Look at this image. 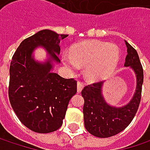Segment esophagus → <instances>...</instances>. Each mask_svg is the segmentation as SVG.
<instances>
[{
	"label": "esophagus",
	"instance_id": "esophagus-1",
	"mask_svg": "<svg viewBox=\"0 0 150 150\" xmlns=\"http://www.w3.org/2000/svg\"><path fill=\"white\" fill-rule=\"evenodd\" d=\"M83 87H84L83 83L81 82V81H78V82H77V92L80 93V92L81 91V89L83 88Z\"/></svg>",
	"mask_w": 150,
	"mask_h": 150
}]
</instances>
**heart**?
<instances>
[{"mask_svg":"<svg viewBox=\"0 0 150 150\" xmlns=\"http://www.w3.org/2000/svg\"><path fill=\"white\" fill-rule=\"evenodd\" d=\"M71 55L65 57L66 63L72 69L79 66L85 68L88 79H102L116 67L120 53L116 46L99 41H84L73 46Z\"/></svg>","mask_w":150,"mask_h":150,"instance_id":"obj_1","label":"heart"}]
</instances>
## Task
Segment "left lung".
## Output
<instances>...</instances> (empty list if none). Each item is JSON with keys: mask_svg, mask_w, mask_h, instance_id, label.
I'll return each instance as SVG.
<instances>
[{"mask_svg": "<svg viewBox=\"0 0 150 150\" xmlns=\"http://www.w3.org/2000/svg\"><path fill=\"white\" fill-rule=\"evenodd\" d=\"M128 54L125 67L130 66L136 75V90L129 104L122 108L111 107L106 103L102 95L103 81L91 83L81 90L84 98L83 117L86 129L96 137L107 138L117 135L132 122L138 110L142 97L143 69L135 48L125 42Z\"/></svg>", "mask_w": 150, "mask_h": 150, "instance_id": "8db88e82", "label": "left lung"}]
</instances>
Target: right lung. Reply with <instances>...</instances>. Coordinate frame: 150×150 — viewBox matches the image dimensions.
<instances>
[{
  "label": "right lung",
  "mask_w": 150,
  "mask_h": 150,
  "mask_svg": "<svg viewBox=\"0 0 150 150\" xmlns=\"http://www.w3.org/2000/svg\"><path fill=\"white\" fill-rule=\"evenodd\" d=\"M68 35L44 29L21 42L9 69L8 97L15 115L27 128L37 133H50L62 124L69 100L77 92V81L52 73V62L41 64L31 56L38 45L60 62V41Z\"/></svg>",
  "instance_id": "obj_1"
}]
</instances>
